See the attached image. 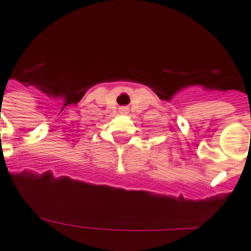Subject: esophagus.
<instances>
[{
    "mask_svg": "<svg viewBox=\"0 0 251 251\" xmlns=\"http://www.w3.org/2000/svg\"><path fill=\"white\" fill-rule=\"evenodd\" d=\"M120 112L121 113H128L129 112V108L126 106H123V107H120Z\"/></svg>",
    "mask_w": 251,
    "mask_h": 251,
    "instance_id": "34e87169",
    "label": "esophagus"
}]
</instances>
